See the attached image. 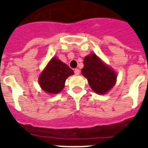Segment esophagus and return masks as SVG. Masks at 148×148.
I'll return each instance as SVG.
<instances>
[{"mask_svg": "<svg viewBox=\"0 0 148 148\" xmlns=\"http://www.w3.org/2000/svg\"><path fill=\"white\" fill-rule=\"evenodd\" d=\"M80 70L79 69H75L74 70V74H77H77H80Z\"/></svg>", "mask_w": 148, "mask_h": 148, "instance_id": "1", "label": "esophagus"}]
</instances>
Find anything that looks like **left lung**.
I'll list each match as a JSON object with an SVG mask.
<instances>
[{"label": "left lung", "mask_w": 148, "mask_h": 148, "mask_svg": "<svg viewBox=\"0 0 148 148\" xmlns=\"http://www.w3.org/2000/svg\"><path fill=\"white\" fill-rule=\"evenodd\" d=\"M81 73L88 79L89 85L95 93L105 95L114 86L116 73L105 64L95 53H90L84 59Z\"/></svg>", "instance_id": "1"}]
</instances>
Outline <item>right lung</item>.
Here are the masks:
<instances>
[{"instance_id": "obj_1", "label": "right lung", "mask_w": 148, "mask_h": 148, "mask_svg": "<svg viewBox=\"0 0 148 148\" xmlns=\"http://www.w3.org/2000/svg\"><path fill=\"white\" fill-rule=\"evenodd\" d=\"M72 74H74L73 70L58 58L53 57L41 72L38 81L43 90L56 95L63 90L66 79Z\"/></svg>"}]
</instances>
